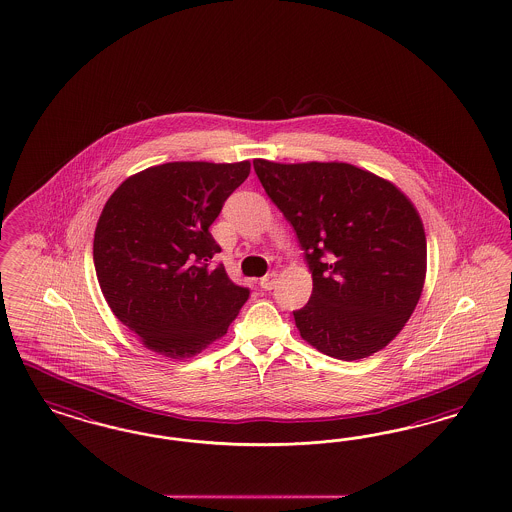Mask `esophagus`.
<instances>
[{
	"label": "esophagus",
	"mask_w": 512,
	"mask_h": 512,
	"mask_svg": "<svg viewBox=\"0 0 512 512\" xmlns=\"http://www.w3.org/2000/svg\"><path fill=\"white\" fill-rule=\"evenodd\" d=\"M277 277H279V275H277L275 271H273V273H267L265 277L260 279V286H262L264 290H271V288H275V284H277Z\"/></svg>",
	"instance_id": "34e87169"
}]
</instances>
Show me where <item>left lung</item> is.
Listing matches in <instances>:
<instances>
[{
	"mask_svg": "<svg viewBox=\"0 0 512 512\" xmlns=\"http://www.w3.org/2000/svg\"><path fill=\"white\" fill-rule=\"evenodd\" d=\"M267 196L294 226L313 273L294 311L301 337L337 360L386 347L411 318L426 281V233L411 199L343 162L254 160Z\"/></svg>",
	"mask_w": 512,
	"mask_h": 512,
	"instance_id": "8db88e82",
	"label": "left lung"
}]
</instances>
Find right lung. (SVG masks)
<instances>
[{
  "label": "right lung",
  "mask_w": 512,
  "mask_h": 512,
  "mask_svg": "<svg viewBox=\"0 0 512 512\" xmlns=\"http://www.w3.org/2000/svg\"><path fill=\"white\" fill-rule=\"evenodd\" d=\"M250 162H169L135 173L107 199L94 233L99 288L145 347L192 358L226 335L250 290L231 281L211 224Z\"/></svg>",
  "instance_id": "1"
}]
</instances>
